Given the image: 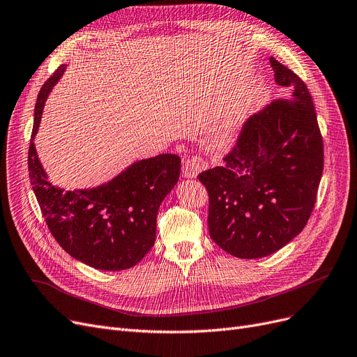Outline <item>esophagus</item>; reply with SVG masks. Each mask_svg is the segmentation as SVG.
I'll use <instances>...</instances> for the list:
<instances>
[{
  "instance_id": "esophagus-1",
  "label": "esophagus",
  "mask_w": 357,
  "mask_h": 357,
  "mask_svg": "<svg viewBox=\"0 0 357 357\" xmlns=\"http://www.w3.org/2000/svg\"><path fill=\"white\" fill-rule=\"evenodd\" d=\"M205 168V164L198 158H188L183 164V176L186 178H195Z\"/></svg>"
}]
</instances>
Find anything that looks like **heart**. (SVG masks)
Listing matches in <instances>:
<instances>
[{
  "instance_id": "1",
  "label": "heart",
  "mask_w": 357,
  "mask_h": 357,
  "mask_svg": "<svg viewBox=\"0 0 357 357\" xmlns=\"http://www.w3.org/2000/svg\"><path fill=\"white\" fill-rule=\"evenodd\" d=\"M243 126V112L242 107L236 106L229 109L210 130V144L217 149L230 147L236 142Z\"/></svg>"
}]
</instances>
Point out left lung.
<instances>
[{"instance_id":"obj_1","label":"left lung","mask_w":357,"mask_h":357,"mask_svg":"<svg viewBox=\"0 0 357 357\" xmlns=\"http://www.w3.org/2000/svg\"><path fill=\"white\" fill-rule=\"evenodd\" d=\"M285 99L245 122L220 167L198 176L210 196L208 229L221 250L261 258L304 229L324 171V142L305 84L270 57Z\"/></svg>"}]
</instances>
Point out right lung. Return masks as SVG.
I'll return each mask as SVG.
<instances>
[{
  "label": "right lung",
  "mask_w": 357,
  "mask_h": 357,
  "mask_svg": "<svg viewBox=\"0 0 357 357\" xmlns=\"http://www.w3.org/2000/svg\"><path fill=\"white\" fill-rule=\"evenodd\" d=\"M65 69L66 65H61L47 79L36 99L28 156L29 180L45 223L61 248L97 270H126L136 266L155 245L159 205L178 181L181 159L173 153L140 159L112 180L90 189L53 186L33 139L47 97Z\"/></svg>",
  "instance_id": "add662e5"
}]
</instances>
